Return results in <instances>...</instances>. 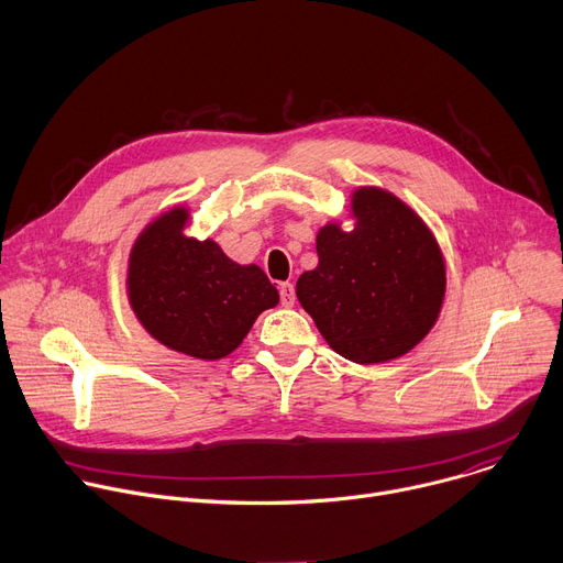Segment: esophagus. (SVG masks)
<instances>
[{
	"label": "esophagus",
	"mask_w": 563,
	"mask_h": 563,
	"mask_svg": "<svg viewBox=\"0 0 563 563\" xmlns=\"http://www.w3.org/2000/svg\"><path fill=\"white\" fill-rule=\"evenodd\" d=\"M278 291H280L283 305H285V307H294V302H296V289H294V285H291V283H280Z\"/></svg>",
	"instance_id": "34e87169"
}]
</instances>
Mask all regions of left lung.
Segmentation results:
<instances>
[{"instance_id": "left-lung-1", "label": "left lung", "mask_w": 563, "mask_h": 563, "mask_svg": "<svg viewBox=\"0 0 563 563\" xmlns=\"http://www.w3.org/2000/svg\"><path fill=\"white\" fill-rule=\"evenodd\" d=\"M349 219V230L340 221L318 230V265L298 278L296 296L335 353L389 362L438 322L446 261L424 219L385 187H355Z\"/></svg>"}]
</instances>
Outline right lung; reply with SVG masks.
Wrapping results in <instances>:
<instances>
[{
	"label": "right lung",
	"mask_w": 563,
	"mask_h": 563,
	"mask_svg": "<svg viewBox=\"0 0 563 563\" xmlns=\"http://www.w3.org/2000/svg\"><path fill=\"white\" fill-rule=\"evenodd\" d=\"M187 225L190 208L174 206L139 232L128 256L125 294L156 342L214 362L236 351L280 296L258 265L232 261L217 241L187 234Z\"/></svg>",
	"instance_id": "add662e5"
}]
</instances>
